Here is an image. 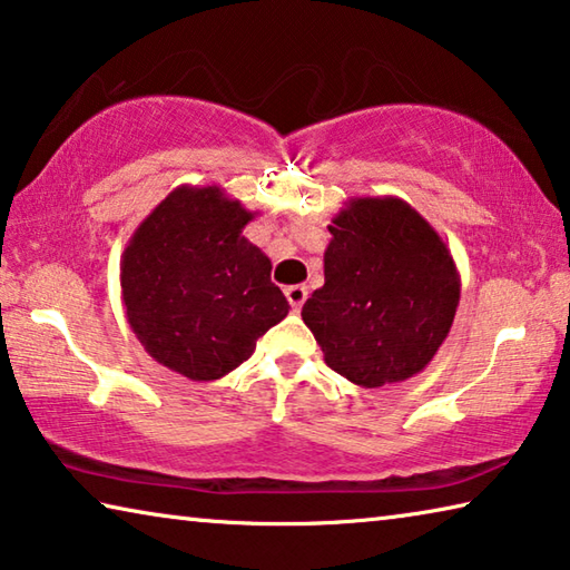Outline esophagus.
<instances>
[{
    "label": "esophagus",
    "instance_id": "obj_1",
    "mask_svg": "<svg viewBox=\"0 0 570 570\" xmlns=\"http://www.w3.org/2000/svg\"><path fill=\"white\" fill-rule=\"evenodd\" d=\"M285 297H287V303H291L293 311H301L303 303L307 301V287L305 285L285 287Z\"/></svg>",
    "mask_w": 570,
    "mask_h": 570
}]
</instances>
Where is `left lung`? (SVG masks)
I'll list each match as a JSON object with an SVG mask.
<instances>
[{
    "label": "left lung",
    "mask_w": 570,
    "mask_h": 570,
    "mask_svg": "<svg viewBox=\"0 0 570 570\" xmlns=\"http://www.w3.org/2000/svg\"><path fill=\"white\" fill-rule=\"evenodd\" d=\"M331 222L325 285L307 297L303 321L351 384H401L450 335L462 287L452 252L399 197H353Z\"/></svg>",
    "instance_id": "left-lung-1"
}]
</instances>
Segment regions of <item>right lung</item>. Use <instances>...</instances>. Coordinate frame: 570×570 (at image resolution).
Returning <instances> with one entry per match:
<instances>
[{
  "instance_id": "add662e5",
  "label": "right lung",
  "mask_w": 570,
  "mask_h": 570,
  "mask_svg": "<svg viewBox=\"0 0 570 570\" xmlns=\"http://www.w3.org/2000/svg\"><path fill=\"white\" fill-rule=\"evenodd\" d=\"M255 214L222 186H176L130 235L120 297L130 331L161 366L217 381L291 311L269 257L242 235Z\"/></svg>"
}]
</instances>
